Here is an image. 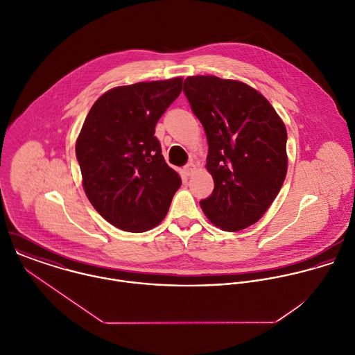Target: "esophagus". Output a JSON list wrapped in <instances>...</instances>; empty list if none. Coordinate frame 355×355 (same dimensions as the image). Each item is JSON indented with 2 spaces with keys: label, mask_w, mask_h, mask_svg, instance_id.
Wrapping results in <instances>:
<instances>
[{
  "label": "esophagus",
  "mask_w": 355,
  "mask_h": 355,
  "mask_svg": "<svg viewBox=\"0 0 355 355\" xmlns=\"http://www.w3.org/2000/svg\"><path fill=\"white\" fill-rule=\"evenodd\" d=\"M183 171H184V173H186L187 176H190V175L196 171V165H194L193 162H190V164H187V165L184 166V169H183Z\"/></svg>",
  "instance_id": "34e87169"
}]
</instances>
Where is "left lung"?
Here are the masks:
<instances>
[{
    "instance_id": "8db88e82",
    "label": "left lung",
    "mask_w": 355,
    "mask_h": 355,
    "mask_svg": "<svg viewBox=\"0 0 355 355\" xmlns=\"http://www.w3.org/2000/svg\"><path fill=\"white\" fill-rule=\"evenodd\" d=\"M184 94L202 123L213 193L201 201L209 221L228 232L257 223L287 175V130L252 86L217 76H189Z\"/></svg>"
}]
</instances>
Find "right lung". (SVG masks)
Wrapping results in <instances>:
<instances>
[{
	"mask_svg": "<svg viewBox=\"0 0 355 355\" xmlns=\"http://www.w3.org/2000/svg\"><path fill=\"white\" fill-rule=\"evenodd\" d=\"M183 78L139 82L107 90L92 106L76 157L89 201L127 232L158 225L182 179L164 159L155 124L182 93Z\"/></svg>",
	"mask_w": 355,
	"mask_h": 355,
	"instance_id": "add662e5",
	"label": "right lung"
}]
</instances>
